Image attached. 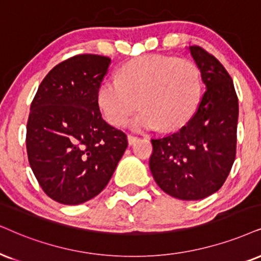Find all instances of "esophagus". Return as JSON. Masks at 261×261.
<instances>
[{
    "label": "esophagus",
    "mask_w": 261,
    "mask_h": 261,
    "mask_svg": "<svg viewBox=\"0 0 261 261\" xmlns=\"http://www.w3.org/2000/svg\"><path fill=\"white\" fill-rule=\"evenodd\" d=\"M138 140V137L136 136H133V135H128L127 136V141H128V144H134L135 142Z\"/></svg>",
    "instance_id": "obj_1"
}]
</instances>
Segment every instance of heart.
I'll use <instances>...</instances> for the list:
<instances>
[{"mask_svg": "<svg viewBox=\"0 0 261 261\" xmlns=\"http://www.w3.org/2000/svg\"><path fill=\"white\" fill-rule=\"evenodd\" d=\"M202 95V79L195 62L166 55L136 59L120 68L118 79H105L97 102L105 118L115 126L131 120L134 130H176L191 119Z\"/></svg>", "mask_w": 261, "mask_h": 261, "instance_id": "heart-1", "label": "heart"}]
</instances>
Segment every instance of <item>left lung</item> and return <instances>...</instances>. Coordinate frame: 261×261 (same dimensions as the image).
I'll return each mask as SVG.
<instances>
[{
    "mask_svg": "<svg viewBox=\"0 0 261 261\" xmlns=\"http://www.w3.org/2000/svg\"><path fill=\"white\" fill-rule=\"evenodd\" d=\"M206 91L180 130L153 138L149 167L155 182L179 200H201L218 191L236 156L239 100L232 79L213 55L189 47Z\"/></svg>",
    "mask_w": 261,
    "mask_h": 261,
    "instance_id": "obj_1",
    "label": "left lung"
}]
</instances>
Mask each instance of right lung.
Masks as SVG:
<instances>
[{"mask_svg":"<svg viewBox=\"0 0 261 261\" xmlns=\"http://www.w3.org/2000/svg\"><path fill=\"white\" fill-rule=\"evenodd\" d=\"M111 59L82 54L55 66L30 108L26 149L43 191L79 204L101 193L127 147V137L102 118L98 87Z\"/></svg>","mask_w":261,"mask_h":261,"instance_id":"obj_1","label":"right lung"}]
</instances>
